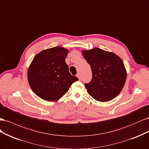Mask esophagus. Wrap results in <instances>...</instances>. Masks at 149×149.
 <instances>
[{
  "label": "esophagus",
  "mask_w": 149,
  "mask_h": 149,
  "mask_svg": "<svg viewBox=\"0 0 149 149\" xmlns=\"http://www.w3.org/2000/svg\"><path fill=\"white\" fill-rule=\"evenodd\" d=\"M77 77L79 79V80H80V74L79 73H78L77 74Z\"/></svg>",
  "instance_id": "1"
}]
</instances>
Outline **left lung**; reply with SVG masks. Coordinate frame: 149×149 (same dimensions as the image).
Instances as JSON below:
<instances>
[{
    "instance_id": "obj_1",
    "label": "left lung",
    "mask_w": 149,
    "mask_h": 149,
    "mask_svg": "<svg viewBox=\"0 0 149 149\" xmlns=\"http://www.w3.org/2000/svg\"><path fill=\"white\" fill-rule=\"evenodd\" d=\"M90 65L92 79L85 87L95 100L107 102L114 98L124 87L127 72L123 61L116 54L100 48L82 51Z\"/></svg>"
}]
</instances>
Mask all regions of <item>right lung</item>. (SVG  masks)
<instances>
[{
  "label": "right lung",
  "mask_w": 149,
  "mask_h": 149,
  "mask_svg": "<svg viewBox=\"0 0 149 149\" xmlns=\"http://www.w3.org/2000/svg\"><path fill=\"white\" fill-rule=\"evenodd\" d=\"M68 52V49L56 46L42 51L33 59L28 70V80L40 98L55 102L79 80L69 71L65 61Z\"/></svg>",
  "instance_id": "obj_1"
}]
</instances>
